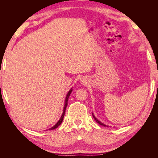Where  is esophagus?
Returning <instances> with one entry per match:
<instances>
[{"mask_svg": "<svg viewBox=\"0 0 158 158\" xmlns=\"http://www.w3.org/2000/svg\"><path fill=\"white\" fill-rule=\"evenodd\" d=\"M81 83H82L83 85H85V84H87V82H86V81L85 79H81Z\"/></svg>", "mask_w": 158, "mask_h": 158, "instance_id": "34e87169", "label": "esophagus"}]
</instances>
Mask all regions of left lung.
Masks as SVG:
<instances>
[{"instance_id": "left-lung-1", "label": "left lung", "mask_w": 158, "mask_h": 158, "mask_svg": "<svg viewBox=\"0 0 158 158\" xmlns=\"http://www.w3.org/2000/svg\"><path fill=\"white\" fill-rule=\"evenodd\" d=\"M92 116H93V117H94V119L96 120V122H97V123H98L99 124H100V125H101V126H105V127H108V126H106L105 125V124H104L103 123H102V122H100V121L99 120H98V119H97V118H96V117H95V116L94 115V114L92 113Z\"/></svg>"}]
</instances>
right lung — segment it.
<instances>
[{"mask_svg":"<svg viewBox=\"0 0 158 158\" xmlns=\"http://www.w3.org/2000/svg\"><path fill=\"white\" fill-rule=\"evenodd\" d=\"M72 91H73V89H72V88H71V89H70L69 90V92H68V94H67V95L66 96V98H65V103H64V106L63 113H62V115L61 117H60V119H59L58 122H57V123L55 124L54 126H53L52 127H51V128H49V130H54V129L57 128V127H58V126L60 125V124L62 123V121H63L64 116V114H65V110H66V108L67 105H68V99H69V96H70V94H71Z\"/></svg>","mask_w":158,"mask_h":158,"instance_id":"right-lung-1","label":"right lung"}]
</instances>
